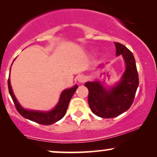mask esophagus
<instances>
[{"label": "esophagus", "instance_id": "1", "mask_svg": "<svg viewBox=\"0 0 157 157\" xmlns=\"http://www.w3.org/2000/svg\"><path fill=\"white\" fill-rule=\"evenodd\" d=\"M87 80H88V77L84 75H80L77 76V80H78L79 82H81V83L85 82Z\"/></svg>", "mask_w": 157, "mask_h": 157}]
</instances>
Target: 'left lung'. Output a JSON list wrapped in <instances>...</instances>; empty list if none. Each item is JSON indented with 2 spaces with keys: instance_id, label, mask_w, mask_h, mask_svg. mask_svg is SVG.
Wrapping results in <instances>:
<instances>
[{
  "instance_id": "1",
  "label": "left lung",
  "mask_w": 157,
  "mask_h": 157,
  "mask_svg": "<svg viewBox=\"0 0 157 157\" xmlns=\"http://www.w3.org/2000/svg\"><path fill=\"white\" fill-rule=\"evenodd\" d=\"M117 55H122L126 69L120 82L110 91L100 82H88V102L91 111L102 118L116 117L130 109L139 86V76L132 52L120 43H115Z\"/></svg>"
}]
</instances>
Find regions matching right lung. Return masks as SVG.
<instances>
[{
	"mask_svg": "<svg viewBox=\"0 0 157 157\" xmlns=\"http://www.w3.org/2000/svg\"><path fill=\"white\" fill-rule=\"evenodd\" d=\"M77 87L78 86L76 85L73 88L64 90L62 94H61L60 101H59L58 104L52 111H48V112L29 111V110L23 109L18 103V102L17 101L15 95L13 94V91H12V87H11L10 77L8 79L9 91H10L11 97H12V100H13L16 109L18 111V113L24 118L28 119V120H32V121L44 125H52V124H54L55 122L59 121V120L63 117L65 114H66V111H67L70 100H71L73 94L76 91Z\"/></svg>",
	"mask_w": 157,
	"mask_h": 157,
	"instance_id": "obj_1",
	"label": "right lung"
}]
</instances>
